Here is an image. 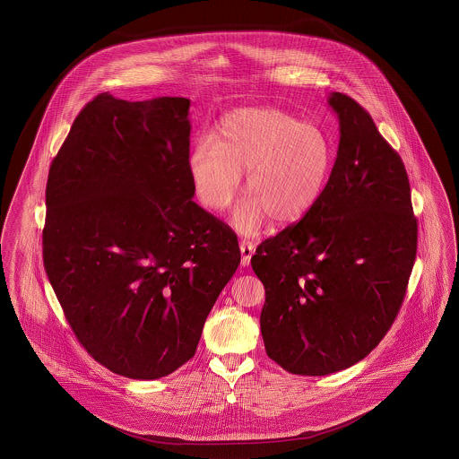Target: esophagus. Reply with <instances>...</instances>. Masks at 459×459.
<instances>
[{
	"label": "esophagus",
	"instance_id": "34e87169",
	"mask_svg": "<svg viewBox=\"0 0 459 459\" xmlns=\"http://www.w3.org/2000/svg\"><path fill=\"white\" fill-rule=\"evenodd\" d=\"M254 250H255L254 242L246 240V238L240 240V254H242V265H244V267L250 265V258L254 255Z\"/></svg>",
	"mask_w": 459,
	"mask_h": 459
}]
</instances>
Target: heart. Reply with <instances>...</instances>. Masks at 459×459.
<instances>
[{
  "label": "heart",
  "instance_id": "b5f03b06",
  "mask_svg": "<svg viewBox=\"0 0 459 459\" xmlns=\"http://www.w3.org/2000/svg\"><path fill=\"white\" fill-rule=\"evenodd\" d=\"M333 166V147L312 123L273 108H242L225 114L212 137L190 149L192 187L204 207L225 211L247 173L250 195L235 209L232 222L255 234L265 221L287 225L310 212L324 194Z\"/></svg>",
  "mask_w": 459,
  "mask_h": 459
}]
</instances>
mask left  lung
Segmentation results:
<instances>
[{"label": "left lung", "instance_id": "obj_1", "mask_svg": "<svg viewBox=\"0 0 459 459\" xmlns=\"http://www.w3.org/2000/svg\"><path fill=\"white\" fill-rule=\"evenodd\" d=\"M340 143L324 194L250 260L265 287V351L293 375L324 377L368 355L406 295L418 222L402 157L371 116L332 92Z\"/></svg>", "mask_w": 459, "mask_h": 459}]
</instances>
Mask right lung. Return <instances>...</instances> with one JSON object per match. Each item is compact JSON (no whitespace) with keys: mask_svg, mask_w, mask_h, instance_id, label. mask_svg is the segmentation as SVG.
<instances>
[{"mask_svg":"<svg viewBox=\"0 0 459 459\" xmlns=\"http://www.w3.org/2000/svg\"><path fill=\"white\" fill-rule=\"evenodd\" d=\"M189 100L88 102L51 162L43 260L79 343L112 373L168 377L195 355L240 264L194 201Z\"/></svg>","mask_w":459,"mask_h":459,"instance_id":"1","label":"right lung"}]
</instances>
